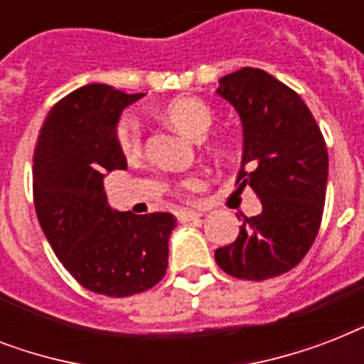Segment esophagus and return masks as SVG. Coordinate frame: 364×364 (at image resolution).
<instances>
[{"label": "esophagus", "instance_id": "1", "mask_svg": "<svg viewBox=\"0 0 364 364\" xmlns=\"http://www.w3.org/2000/svg\"><path fill=\"white\" fill-rule=\"evenodd\" d=\"M202 213L200 211H191V210H183V211H177V219L181 223H188V221H196L200 219Z\"/></svg>", "mask_w": 364, "mask_h": 364}]
</instances>
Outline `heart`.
Masks as SVG:
<instances>
[{"instance_id":"obj_1","label":"heart","mask_w":364,"mask_h":364,"mask_svg":"<svg viewBox=\"0 0 364 364\" xmlns=\"http://www.w3.org/2000/svg\"><path fill=\"white\" fill-rule=\"evenodd\" d=\"M166 122L173 126L179 134L191 137V139H202L208 134L213 122V111L205 102L194 96H183V98L171 100L162 111ZM117 145L121 149V153L126 156H134L141 149V124L139 119L134 115H124L117 124ZM232 147L225 143L217 149V153L227 156L230 154ZM198 185L196 179H188L185 183L187 188H194Z\"/></svg>"}]
</instances>
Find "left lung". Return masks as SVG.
I'll return each mask as SVG.
<instances>
[{
    "label": "left lung",
    "instance_id": "8db88e82",
    "mask_svg": "<svg viewBox=\"0 0 364 364\" xmlns=\"http://www.w3.org/2000/svg\"><path fill=\"white\" fill-rule=\"evenodd\" d=\"M242 122L240 187L253 188L262 211L243 219L236 242L215 251L234 277L262 282L304 259L321 225L328 154L316 119L299 94L262 70L243 68L215 90Z\"/></svg>",
    "mask_w": 364,
    "mask_h": 364
}]
</instances>
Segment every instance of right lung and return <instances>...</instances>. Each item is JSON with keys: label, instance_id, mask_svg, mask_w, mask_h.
<instances>
[{"label": "right lung", "instance_id": "obj_1", "mask_svg": "<svg viewBox=\"0 0 364 364\" xmlns=\"http://www.w3.org/2000/svg\"><path fill=\"white\" fill-rule=\"evenodd\" d=\"M143 96L100 82L77 88L48 111L33 154V202L50 247L82 287L115 299L164 277L177 227L171 213L113 210L105 194V176L126 170L119 119Z\"/></svg>", "mask_w": 364, "mask_h": 364}]
</instances>
